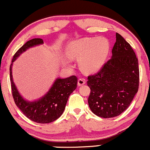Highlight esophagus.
<instances>
[{
    "label": "esophagus",
    "mask_w": 150,
    "mask_h": 150,
    "mask_svg": "<svg viewBox=\"0 0 150 150\" xmlns=\"http://www.w3.org/2000/svg\"><path fill=\"white\" fill-rule=\"evenodd\" d=\"M86 83V81H85V79H79L78 80V86H81L82 85H83L84 83Z\"/></svg>",
    "instance_id": "esophagus-1"
}]
</instances>
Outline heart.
<instances>
[{
    "label": "heart",
    "instance_id": "b5f03b06",
    "mask_svg": "<svg viewBox=\"0 0 150 150\" xmlns=\"http://www.w3.org/2000/svg\"><path fill=\"white\" fill-rule=\"evenodd\" d=\"M110 43L104 37L86 38L71 41L67 54L79 59V66L86 73H95L104 67L110 52Z\"/></svg>",
    "mask_w": 150,
    "mask_h": 150
}]
</instances>
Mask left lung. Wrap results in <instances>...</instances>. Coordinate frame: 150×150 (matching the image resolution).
Segmentation results:
<instances>
[{"label":"left lung","mask_w":150,"mask_h":150,"mask_svg":"<svg viewBox=\"0 0 150 150\" xmlns=\"http://www.w3.org/2000/svg\"><path fill=\"white\" fill-rule=\"evenodd\" d=\"M111 59L88 77V106L102 118L117 117L129 107L139 88V64L132 48L119 33Z\"/></svg>","instance_id":"8db88e82"}]
</instances>
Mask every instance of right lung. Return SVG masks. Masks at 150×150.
Here are the masks:
<instances>
[{
  "label": "right lung",
  "mask_w": 150,
  "mask_h": 150,
  "mask_svg": "<svg viewBox=\"0 0 150 150\" xmlns=\"http://www.w3.org/2000/svg\"><path fill=\"white\" fill-rule=\"evenodd\" d=\"M43 43V41L41 38H33L27 41L18 50L13 56L12 64L10 66V79L14 101L24 115L37 123L47 124L54 122L62 116L69 96L76 88V76H71L65 79L57 78L46 94L36 100L30 101L24 99L19 93L12 75L13 63L20 55L30 48Z\"/></svg>",
  "instance_id": "right-lung-1"
}]
</instances>
